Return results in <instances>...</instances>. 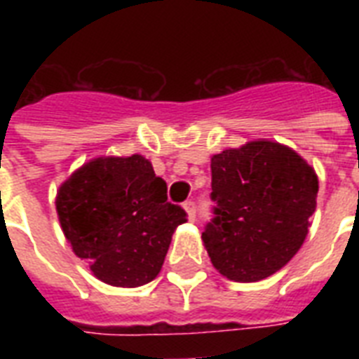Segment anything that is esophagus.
I'll return each instance as SVG.
<instances>
[{"label":"esophagus","mask_w":359,"mask_h":359,"mask_svg":"<svg viewBox=\"0 0 359 359\" xmlns=\"http://www.w3.org/2000/svg\"><path fill=\"white\" fill-rule=\"evenodd\" d=\"M184 210H186V214H188V218L194 222V219H196V216H197L196 201H194V199H188V201L184 203Z\"/></svg>","instance_id":"esophagus-1"}]
</instances>
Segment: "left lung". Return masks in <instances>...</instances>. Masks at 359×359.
Segmentation results:
<instances>
[{"mask_svg": "<svg viewBox=\"0 0 359 359\" xmlns=\"http://www.w3.org/2000/svg\"><path fill=\"white\" fill-rule=\"evenodd\" d=\"M212 219L203 242L219 272L259 281L287 262L307 236L318 179L309 163L273 141H251L210 160Z\"/></svg>", "mask_w": 359, "mask_h": 359, "instance_id": "8db88e82", "label": "left lung"}]
</instances>
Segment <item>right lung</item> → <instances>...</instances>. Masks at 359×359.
I'll return each mask as SVG.
<instances>
[{
	"mask_svg": "<svg viewBox=\"0 0 359 359\" xmlns=\"http://www.w3.org/2000/svg\"><path fill=\"white\" fill-rule=\"evenodd\" d=\"M59 222L67 240L100 281L140 287L156 278L184 208L168 201V184L140 154L97 158L61 188Z\"/></svg>",
	"mask_w": 359,
	"mask_h": 359,
	"instance_id": "obj_1",
	"label": "right lung"
}]
</instances>
